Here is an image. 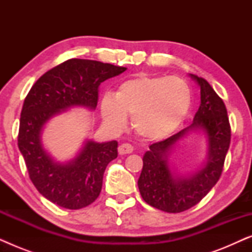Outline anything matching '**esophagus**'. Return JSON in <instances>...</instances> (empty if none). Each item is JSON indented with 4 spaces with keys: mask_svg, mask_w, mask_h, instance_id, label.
<instances>
[{
    "mask_svg": "<svg viewBox=\"0 0 252 252\" xmlns=\"http://www.w3.org/2000/svg\"><path fill=\"white\" fill-rule=\"evenodd\" d=\"M134 148L132 144L129 143H123L118 147V153L119 155H126V154H132Z\"/></svg>",
    "mask_w": 252,
    "mask_h": 252,
    "instance_id": "obj_1",
    "label": "esophagus"
}]
</instances>
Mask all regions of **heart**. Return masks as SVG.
<instances>
[{"label": "heart", "mask_w": 252, "mask_h": 252, "mask_svg": "<svg viewBox=\"0 0 252 252\" xmlns=\"http://www.w3.org/2000/svg\"><path fill=\"white\" fill-rule=\"evenodd\" d=\"M191 92L187 82L166 75H137L119 85L115 98L105 95L101 113L105 125L119 130L132 116V127L147 140L171 135L188 115Z\"/></svg>", "instance_id": "1"}]
</instances>
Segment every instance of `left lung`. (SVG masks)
<instances>
[{
    "label": "left lung",
    "instance_id": "left-lung-1",
    "mask_svg": "<svg viewBox=\"0 0 252 252\" xmlns=\"http://www.w3.org/2000/svg\"><path fill=\"white\" fill-rule=\"evenodd\" d=\"M201 87V105L194 123L167 139L153 143L143 156V167L137 181L144 202L170 213L184 212L205 197L221 177L230 144V125L225 103L205 79L191 74ZM202 129L208 135L209 157L206 166L189 178L179 177L168 167V150L191 130Z\"/></svg>",
    "mask_w": 252,
    "mask_h": 252
}]
</instances>
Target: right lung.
Listing matches in <instances>:
<instances>
[{
    "instance_id": "obj_1",
    "label": "right lung",
    "mask_w": 252,
    "mask_h": 252,
    "mask_svg": "<svg viewBox=\"0 0 252 252\" xmlns=\"http://www.w3.org/2000/svg\"><path fill=\"white\" fill-rule=\"evenodd\" d=\"M125 70L113 64L72 58L40 77L25 97L18 148L35 188L62 208L78 210L95 202L101 192L106 166L118 156V142L87 141L75 159L60 164L42 148L41 129L61 110L75 105L95 109L102 82Z\"/></svg>"
}]
</instances>
